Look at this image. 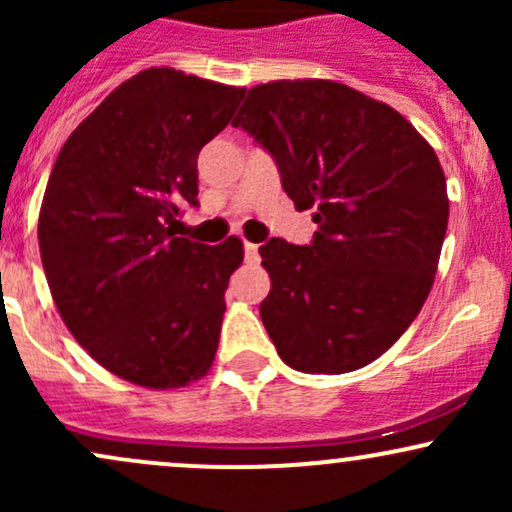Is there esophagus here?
<instances>
[{"label":"esophagus","mask_w":512,"mask_h":512,"mask_svg":"<svg viewBox=\"0 0 512 512\" xmlns=\"http://www.w3.org/2000/svg\"><path fill=\"white\" fill-rule=\"evenodd\" d=\"M245 262H248V264L260 262V245L245 243Z\"/></svg>","instance_id":"esophagus-1"}]
</instances>
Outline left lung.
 <instances>
[{
    "label": "left lung",
    "mask_w": 512,
    "mask_h": 512,
    "mask_svg": "<svg viewBox=\"0 0 512 512\" xmlns=\"http://www.w3.org/2000/svg\"><path fill=\"white\" fill-rule=\"evenodd\" d=\"M233 127L279 168L310 245L260 248L272 289L260 315L281 361L301 373H351L383 356L431 293L448 231V187L414 125L356 88L284 79L250 88Z\"/></svg>",
    "instance_id": "left-lung-1"
}]
</instances>
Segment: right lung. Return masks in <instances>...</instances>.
Instances as JSON below:
<instances>
[{
	"label": "right lung",
	"instance_id": "obj_1",
	"mask_svg": "<svg viewBox=\"0 0 512 512\" xmlns=\"http://www.w3.org/2000/svg\"><path fill=\"white\" fill-rule=\"evenodd\" d=\"M245 88L173 67L122 81L64 142L38 219L48 286L74 339L117 378L175 390L214 363L243 240L175 238L197 156Z\"/></svg>",
	"mask_w": 512,
	"mask_h": 512
}]
</instances>
